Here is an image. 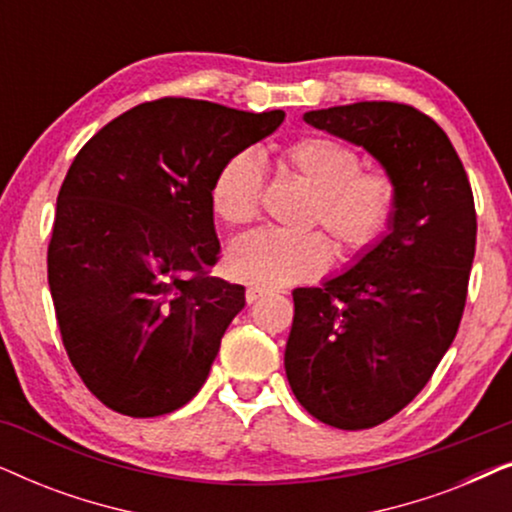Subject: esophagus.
<instances>
[{
	"instance_id": "obj_1",
	"label": "esophagus",
	"mask_w": 512,
	"mask_h": 512,
	"mask_svg": "<svg viewBox=\"0 0 512 512\" xmlns=\"http://www.w3.org/2000/svg\"><path fill=\"white\" fill-rule=\"evenodd\" d=\"M265 293H268V291H263V289H256V286H249V289H247V293H244V296H247V303L251 305V303H256L258 298H263Z\"/></svg>"
}]
</instances>
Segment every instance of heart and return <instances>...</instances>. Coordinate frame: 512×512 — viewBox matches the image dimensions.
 Wrapping results in <instances>:
<instances>
[{"label": "heart", "mask_w": 512, "mask_h": 512, "mask_svg": "<svg viewBox=\"0 0 512 512\" xmlns=\"http://www.w3.org/2000/svg\"><path fill=\"white\" fill-rule=\"evenodd\" d=\"M277 165L312 191L307 223H321L345 258L373 251L391 230L398 207L394 174L361 167L352 146L333 137L310 135L284 144ZM263 167L254 153H235L221 165L212 184V207L228 226L254 221L263 195ZM333 247L317 230L279 233L261 228L230 244L228 272L256 289H282L324 275Z\"/></svg>", "instance_id": "1"}]
</instances>
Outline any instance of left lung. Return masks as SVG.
Instances as JSON below:
<instances>
[{
  "mask_svg": "<svg viewBox=\"0 0 512 512\" xmlns=\"http://www.w3.org/2000/svg\"><path fill=\"white\" fill-rule=\"evenodd\" d=\"M305 121L363 146L398 184L389 235L345 275L293 291L284 354L312 417L373 429L426 387L459 331L478 230L473 191L443 128L410 104L356 102Z\"/></svg>",
  "mask_w": 512,
  "mask_h": 512,
  "instance_id": "obj_1",
  "label": "left lung"
}]
</instances>
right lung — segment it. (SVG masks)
<instances>
[{"instance_id": "1", "label": "right lung", "mask_w": 512, "mask_h": 512, "mask_svg": "<svg viewBox=\"0 0 512 512\" xmlns=\"http://www.w3.org/2000/svg\"><path fill=\"white\" fill-rule=\"evenodd\" d=\"M282 121V109L160 97L76 153L58 193L48 286L69 361L107 408L167 415L205 384L244 307V286L212 277L214 177Z\"/></svg>"}]
</instances>
